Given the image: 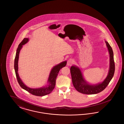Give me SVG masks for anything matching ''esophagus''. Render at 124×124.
I'll list each match as a JSON object with an SVG mask.
<instances>
[{"mask_svg": "<svg viewBox=\"0 0 124 124\" xmlns=\"http://www.w3.org/2000/svg\"><path fill=\"white\" fill-rule=\"evenodd\" d=\"M74 62V61H73V60L72 59H69V60H68V61H67V65H72V64H73V63Z\"/></svg>", "mask_w": 124, "mask_h": 124, "instance_id": "esophagus-1", "label": "esophagus"}]
</instances>
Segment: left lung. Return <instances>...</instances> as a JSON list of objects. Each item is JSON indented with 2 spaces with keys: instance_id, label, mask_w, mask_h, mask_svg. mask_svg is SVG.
Listing matches in <instances>:
<instances>
[{
  "instance_id": "8db88e82",
  "label": "left lung",
  "mask_w": 124,
  "mask_h": 124,
  "mask_svg": "<svg viewBox=\"0 0 124 124\" xmlns=\"http://www.w3.org/2000/svg\"><path fill=\"white\" fill-rule=\"evenodd\" d=\"M107 47L110 54V68L106 78L102 83L91 85L85 81L83 77L80 70L76 66L72 65L70 68L71 76L73 85L77 91L85 94H97L106 88L112 79L115 71V63L112 48L106 41Z\"/></svg>"
}]
</instances>
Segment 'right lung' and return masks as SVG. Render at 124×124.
<instances>
[{
    "label": "right lung",
    "instance_id": "obj_1",
    "mask_svg": "<svg viewBox=\"0 0 124 124\" xmlns=\"http://www.w3.org/2000/svg\"><path fill=\"white\" fill-rule=\"evenodd\" d=\"M28 40H29V39L28 38H24L22 42L19 44V45L18 46V48L17 49L16 56L14 60V69H15V73H16V76L17 78L18 83L21 88L24 89V90H26V91L30 93L32 95L37 96H43L50 93L53 91L56 85V78L58 75V73L62 68L65 67L66 65L67 62L66 61L62 62L59 64L56 65L53 67V68L52 69V70L50 72L49 78H48V82L49 83V85L46 86L39 88L35 89L27 87L24 84L23 82L22 81V80H21L20 78L19 77L18 71V60L20 51L22 48L23 45H24L27 42H28Z\"/></svg>",
    "mask_w": 124,
    "mask_h": 124
}]
</instances>
